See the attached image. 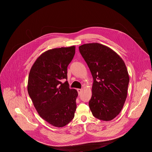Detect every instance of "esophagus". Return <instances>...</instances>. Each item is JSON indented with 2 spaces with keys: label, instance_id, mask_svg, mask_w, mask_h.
<instances>
[{
  "label": "esophagus",
  "instance_id": "1",
  "mask_svg": "<svg viewBox=\"0 0 152 152\" xmlns=\"http://www.w3.org/2000/svg\"><path fill=\"white\" fill-rule=\"evenodd\" d=\"M82 91H83V90H82L81 89H77V92H78L79 94H81V92H82Z\"/></svg>",
  "mask_w": 152,
  "mask_h": 152
}]
</instances>
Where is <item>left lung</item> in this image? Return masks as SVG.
Wrapping results in <instances>:
<instances>
[{
	"instance_id": "left-lung-1",
	"label": "left lung",
	"mask_w": 152,
	"mask_h": 152,
	"mask_svg": "<svg viewBox=\"0 0 152 152\" xmlns=\"http://www.w3.org/2000/svg\"><path fill=\"white\" fill-rule=\"evenodd\" d=\"M88 65L94 83L89 108L94 117L111 121L124 106L129 77L123 59L112 49L99 43L79 47Z\"/></svg>"
}]
</instances>
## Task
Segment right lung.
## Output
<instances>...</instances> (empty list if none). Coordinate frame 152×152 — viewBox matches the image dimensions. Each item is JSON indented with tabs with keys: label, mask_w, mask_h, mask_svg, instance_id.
Masks as SVG:
<instances>
[{
	"label": "right lung",
	"mask_w": 152,
	"mask_h": 152,
	"mask_svg": "<svg viewBox=\"0 0 152 152\" xmlns=\"http://www.w3.org/2000/svg\"><path fill=\"white\" fill-rule=\"evenodd\" d=\"M75 46L56 48L42 53L29 71L28 92L37 113L55 127L68 124L75 116L77 92L69 89L67 67Z\"/></svg>",
	"instance_id": "obj_1"
}]
</instances>
